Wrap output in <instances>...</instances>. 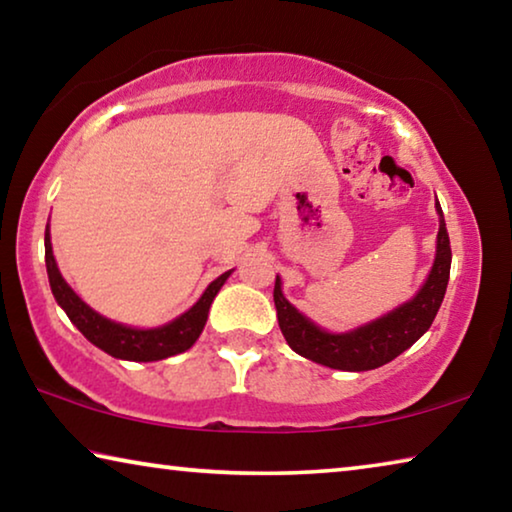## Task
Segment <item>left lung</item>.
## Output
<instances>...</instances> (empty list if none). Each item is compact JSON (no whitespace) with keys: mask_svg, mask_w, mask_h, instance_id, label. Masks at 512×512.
Instances as JSON below:
<instances>
[{"mask_svg":"<svg viewBox=\"0 0 512 512\" xmlns=\"http://www.w3.org/2000/svg\"><path fill=\"white\" fill-rule=\"evenodd\" d=\"M436 212L440 216V228L436 239V259H433L427 282L422 284V289L409 302H404L391 314L372 320L368 325L352 329V332L332 334L311 323L307 316H302L284 298L282 280L277 275L273 300L277 309V323H280L289 348L298 352L300 357L320 363V366L348 372L375 370L400 357L404 350H409L431 327L440 305H443L449 282L452 248H449L445 216L438 203Z\"/></svg>","mask_w":512,"mask_h":512,"instance_id":"8db88e82","label":"left lung"}]
</instances>
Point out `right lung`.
<instances>
[{
  "instance_id": "add662e5",
  "label": "right lung",
  "mask_w": 512,
  "mask_h": 512,
  "mask_svg": "<svg viewBox=\"0 0 512 512\" xmlns=\"http://www.w3.org/2000/svg\"><path fill=\"white\" fill-rule=\"evenodd\" d=\"M45 262L51 293H54L58 305L65 309L67 318L79 327V332L92 345H97L99 350L108 352L110 357L124 361H160L192 348L207 323V314H210L214 296L221 291L225 280H228L232 273L228 271L216 277L210 287L203 291V296L198 298L196 305L192 309H187L183 316L171 320V323L153 329H135L115 323V320L103 318L76 296L74 289L69 287L58 271L54 250H51L49 225L45 230Z\"/></svg>"
}]
</instances>
